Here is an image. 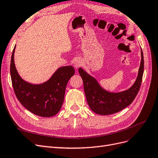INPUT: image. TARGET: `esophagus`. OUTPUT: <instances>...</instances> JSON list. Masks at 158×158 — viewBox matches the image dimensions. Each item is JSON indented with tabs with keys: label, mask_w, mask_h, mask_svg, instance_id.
<instances>
[{
	"label": "esophagus",
	"mask_w": 158,
	"mask_h": 158,
	"mask_svg": "<svg viewBox=\"0 0 158 158\" xmlns=\"http://www.w3.org/2000/svg\"><path fill=\"white\" fill-rule=\"evenodd\" d=\"M73 64H74V67L76 69H77L83 65V62L81 59H77L74 61Z\"/></svg>",
	"instance_id": "34e87169"
}]
</instances>
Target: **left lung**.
Instances as JSON below:
<instances>
[{"mask_svg":"<svg viewBox=\"0 0 158 158\" xmlns=\"http://www.w3.org/2000/svg\"><path fill=\"white\" fill-rule=\"evenodd\" d=\"M141 61L136 81L129 89L120 92H110L103 89L97 80L79 68V73L83 81L84 90L89 106L93 112L101 115L118 113L133 102L141 87L144 72V57L141 48Z\"/></svg>","mask_w":158,"mask_h":158,"instance_id":"1","label":"left lung"}]
</instances>
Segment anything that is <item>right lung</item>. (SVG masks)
<instances>
[{
	"label": "right lung",
	"instance_id": "obj_1",
	"mask_svg": "<svg viewBox=\"0 0 158 158\" xmlns=\"http://www.w3.org/2000/svg\"><path fill=\"white\" fill-rule=\"evenodd\" d=\"M15 49V46L11 55L10 74L17 100L34 114L42 117L55 116L61 109L67 83L75 73L74 68L72 66L60 67L45 83H29L17 71L14 63Z\"/></svg>",
	"mask_w": 158,
	"mask_h": 158
}]
</instances>
